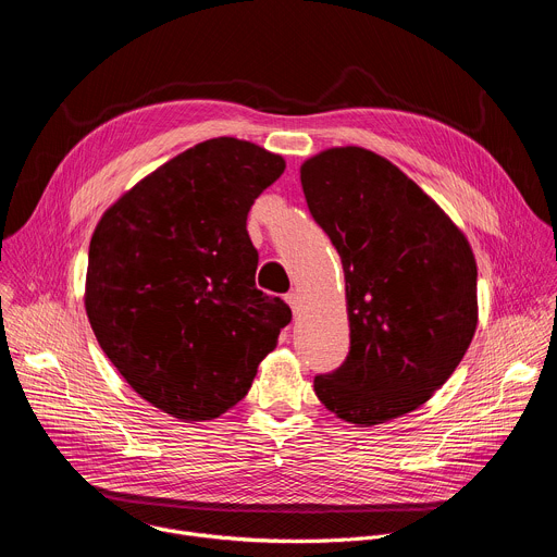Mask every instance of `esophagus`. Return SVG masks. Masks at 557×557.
<instances>
[{
    "label": "esophagus",
    "instance_id": "esophagus-1",
    "mask_svg": "<svg viewBox=\"0 0 557 557\" xmlns=\"http://www.w3.org/2000/svg\"><path fill=\"white\" fill-rule=\"evenodd\" d=\"M286 301H288V306L293 308V312L297 314V312H299V306H301V297H299V293H295V290H293V293H288V295H286Z\"/></svg>",
    "mask_w": 557,
    "mask_h": 557
}]
</instances>
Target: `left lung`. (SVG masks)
I'll return each instance as SVG.
<instances>
[{"label":"left lung","instance_id":"1","mask_svg":"<svg viewBox=\"0 0 557 557\" xmlns=\"http://www.w3.org/2000/svg\"><path fill=\"white\" fill-rule=\"evenodd\" d=\"M308 209L337 249L350 352L314 394L359 428L404 417L451 376L475 324V260L451 218L387 158L331 147L299 170Z\"/></svg>","mask_w":557,"mask_h":557}]
</instances>
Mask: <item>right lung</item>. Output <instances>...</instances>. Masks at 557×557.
Masks as SVG:
<instances>
[{"label":"right lung","mask_w":557,"mask_h":557,"mask_svg":"<svg viewBox=\"0 0 557 557\" xmlns=\"http://www.w3.org/2000/svg\"><path fill=\"white\" fill-rule=\"evenodd\" d=\"M284 158L220 136L125 191L99 220L86 312L99 346L147 404L211 421L245 399L290 308L256 288L247 233L256 198Z\"/></svg>","instance_id":"obj_1"}]
</instances>
